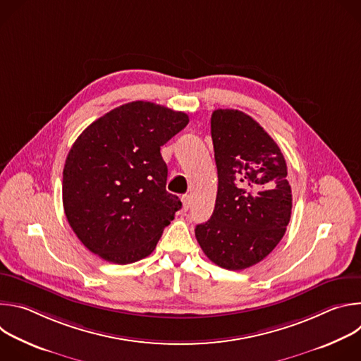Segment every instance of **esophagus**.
<instances>
[{
	"label": "esophagus",
	"mask_w": 361,
	"mask_h": 361,
	"mask_svg": "<svg viewBox=\"0 0 361 361\" xmlns=\"http://www.w3.org/2000/svg\"><path fill=\"white\" fill-rule=\"evenodd\" d=\"M181 201H183V210H184V212H187V210L190 209V204H191V197H190L188 194H185V195H183V197H181Z\"/></svg>",
	"instance_id": "34e87169"
}]
</instances>
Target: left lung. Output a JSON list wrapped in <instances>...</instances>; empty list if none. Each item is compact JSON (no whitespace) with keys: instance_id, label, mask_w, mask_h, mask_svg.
<instances>
[{"instance_id":"obj_1","label":"left lung","mask_w":361,"mask_h":361,"mask_svg":"<svg viewBox=\"0 0 361 361\" xmlns=\"http://www.w3.org/2000/svg\"><path fill=\"white\" fill-rule=\"evenodd\" d=\"M212 138L216 207L195 237L213 263L244 270L266 259L286 233L293 207L287 164L276 141L243 111L216 110Z\"/></svg>"}]
</instances>
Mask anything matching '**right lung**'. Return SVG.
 I'll list each match as a JSON object with an SVG mask.
<instances>
[{
	"instance_id": "add662e5",
	"label": "right lung",
	"mask_w": 361,
	"mask_h": 361,
	"mask_svg": "<svg viewBox=\"0 0 361 361\" xmlns=\"http://www.w3.org/2000/svg\"><path fill=\"white\" fill-rule=\"evenodd\" d=\"M188 116L133 101L90 124L73 144L63 171V204L80 241L110 263L149 255L181 209L166 190L160 148Z\"/></svg>"
}]
</instances>
